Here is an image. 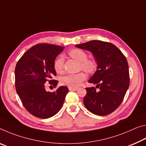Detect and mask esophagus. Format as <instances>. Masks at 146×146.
<instances>
[{"label": "esophagus", "instance_id": "obj_1", "mask_svg": "<svg viewBox=\"0 0 146 146\" xmlns=\"http://www.w3.org/2000/svg\"><path fill=\"white\" fill-rule=\"evenodd\" d=\"M69 90L71 91H77L78 88H69Z\"/></svg>", "mask_w": 146, "mask_h": 146}]
</instances>
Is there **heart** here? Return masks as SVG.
Instances as JSON below:
<instances>
[{
	"label": "heart",
	"mask_w": 146,
	"mask_h": 146,
	"mask_svg": "<svg viewBox=\"0 0 146 146\" xmlns=\"http://www.w3.org/2000/svg\"><path fill=\"white\" fill-rule=\"evenodd\" d=\"M71 58L80 62V69H82L88 73H93L97 69V62L92 59H88V54L84 50L79 48H74L69 52ZM64 58L62 56L57 57L54 62V70L58 73H61L63 71ZM86 74L80 72L77 74H67L60 78L62 85L69 88H77L80 83L86 78Z\"/></svg>",
	"instance_id": "obj_1"
}]
</instances>
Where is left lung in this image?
I'll list each match as a JSON object with an SVG mask.
<instances>
[{
  "label": "left lung",
  "mask_w": 146,
  "mask_h": 146,
  "mask_svg": "<svg viewBox=\"0 0 146 146\" xmlns=\"http://www.w3.org/2000/svg\"><path fill=\"white\" fill-rule=\"evenodd\" d=\"M93 54L98 64L97 71L88 82L97 84L86 88V108L93 114L106 115L121 105L129 86V66L125 56L114 44L99 40L76 45Z\"/></svg>",
  "instance_id": "left-lung-1"
}]
</instances>
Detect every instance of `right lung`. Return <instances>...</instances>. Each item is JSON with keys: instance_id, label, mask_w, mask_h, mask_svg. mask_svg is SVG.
<instances>
[{"instance_id": "obj_1", "label": "right lung", "mask_w": 146, "mask_h": 146, "mask_svg": "<svg viewBox=\"0 0 146 146\" xmlns=\"http://www.w3.org/2000/svg\"><path fill=\"white\" fill-rule=\"evenodd\" d=\"M63 50V47L53 44H37L28 50L16 64V91L28 112L39 118L47 119L58 112L68 92L64 86L53 92L45 88L47 81L54 87L58 84V80L52 79L56 76L53 64Z\"/></svg>"}]
</instances>
